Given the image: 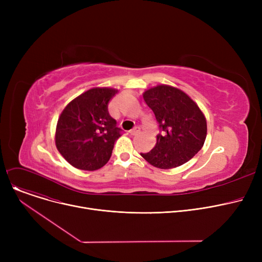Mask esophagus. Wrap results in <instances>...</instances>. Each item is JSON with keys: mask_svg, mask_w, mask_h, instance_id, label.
<instances>
[{"mask_svg": "<svg viewBox=\"0 0 262 262\" xmlns=\"http://www.w3.org/2000/svg\"><path fill=\"white\" fill-rule=\"evenodd\" d=\"M139 133H140V128H139V127H136V128H134V129L129 130V134H130V135H133V136H135V135H138Z\"/></svg>", "mask_w": 262, "mask_h": 262, "instance_id": "esophagus-1", "label": "esophagus"}]
</instances>
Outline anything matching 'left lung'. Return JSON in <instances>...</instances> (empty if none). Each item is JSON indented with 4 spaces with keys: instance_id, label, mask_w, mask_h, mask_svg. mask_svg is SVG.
<instances>
[{
    "instance_id": "8db88e82",
    "label": "left lung",
    "mask_w": 262,
    "mask_h": 262,
    "mask_svg": "<svg viewBox=\"0 0 262 262\" xmlns=\"http://www.w3.org/2000/svg\"><path fill=\"white\" fill-rule=\"evenodd\" d=\"M153 110L161 134L155 147L141 156L159 169H172L193 158L207 136V122L198 104L183 90L158 85L143 93Z\"/></svg>"
}]
</instances>
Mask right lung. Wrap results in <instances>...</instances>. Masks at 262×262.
<instances>
[{"label": "right lung", "instance_id": "1", "mask_svg": "<svg viewBox=\"0 0 262 262\" xmlns=\"http://www.w3.org/2000/svg\"><path fill=\"white\" fill-rule=\"evenodd\" d=\"M117 93L114 88H91L62 110L55 144L71 166L94 171L108 162L115 142L121 136L116 120L108 113V103Z\"/></svg>", "mask_w": 262, "mask_h": 262}]
</instances>
